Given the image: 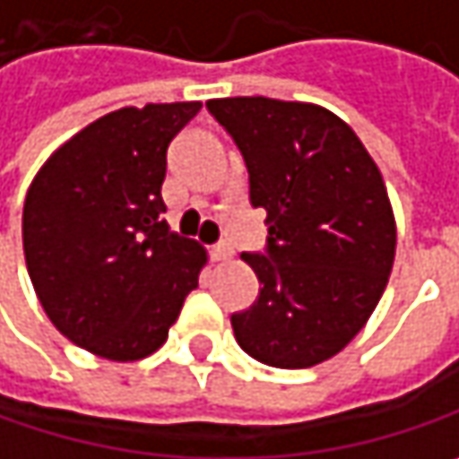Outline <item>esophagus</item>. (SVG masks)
I'll list each match as a JSON object with an SVG mask.
<instances>
[{"instance_id": "34e87169", "label": "esophagus", "mask_w": 459, "mask_h": 459, "mask_svg": "<svg viewBox=\"0 0 459 459\" xmlns=\"http://www.w3.org/2000/svg\"><path fill=\"white\" fill-rule=\"evenodd\" d=\"M212 257L218 260V263H226L233 257V247H230L229 241H218L215 247H212Z\"/></svg>"}]
</instances>
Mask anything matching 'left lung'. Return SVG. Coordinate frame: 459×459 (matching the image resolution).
<instances>
[{"mask_svg": "<svg viewBox=\"0 0 459 459\" xmlns=\"http://www.w3.org/2000/svg\"><path fill=\"white\" fill-rule=\"evenodd\" d=\"M207 109L244 154L252 207L268 212L265 255H241L263 289L230 315L233 336L265 365L313 368L352 342L389 283L396 223L381 170L325 107L229 97Z\"/></svg>", "mask_w": 459, "mask_h": 459, "instance_id": "8db88e82", "label": "left lung"}]
</instances>
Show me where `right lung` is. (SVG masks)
I'll return each mask as SVG.
<instances>
[{"label":"right lung","instance_id":"obj_1","mask_svg":"<svg viewBox=\"0 0 459 459\" xmlns=\"http://www.w3.org/2000/svg\"><path fill=\"white\" fill-rule=\"evenodd\" d=\"M202 102L123 107L67 139L22 204V252L55 328L86 352H157L207 252L162 221L168 146Z\"/></svg>","mask_w":459,"mask_h":459}]
</instances>
